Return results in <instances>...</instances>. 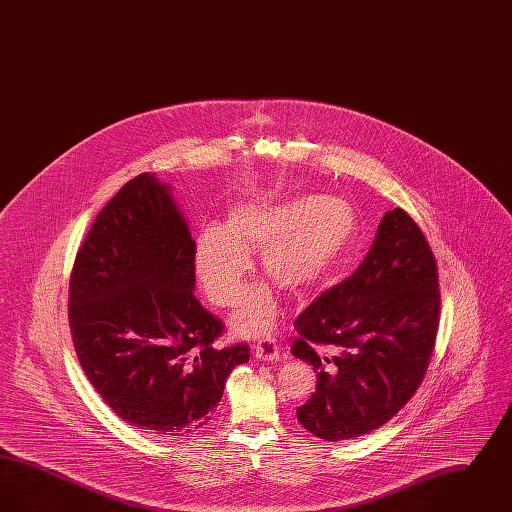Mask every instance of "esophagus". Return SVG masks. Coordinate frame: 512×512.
I'll list each match as a JSON object with an SVG mask.
<instances>
[{"label":"esophagus","instance_id":"obj_1","mask_svg":"<svg viewBox=\"0 0 512 512\" xmlns=\"http://www.w3.org/2000/svg\"><path fill=\"white\" fill-rule=\"evenodd\" d=\"M253 355L255 359L259 361H265V363H274L280 359V347L274 338H265V340L257 341L253 345Z\"/></svg>","mask_w":512,"mask_h":512}]
</instances>
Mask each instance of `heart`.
<instances>
[{
  "mask_svg": "<svg viewBox=\"0 0 512 512\" xmlns=\"http://www.w3.org/2000/svg\"><path fill=\"white\" fill-rule=\"evenodd\" d=\"M357 236L353 207L332 195H299L284 201L245 203L226 224H205L195 242L194 267L205 295L230 307L244 290L251 251L261 267L288 292H305L340 263ZM278 301L267 286L245 295L232 328L240 336H261L276 324Z\"/></svg>",
  "mask_w": 512,
  "mask_h": 512,
  "instance_id": "obj_1",
  "label": "heart"
}]
</instances>
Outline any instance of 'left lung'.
Wrapping results in <instances>:
<instances>
[{"instance_id":"left-lung-1","label":"left lung","mask_w":512,"mask_h":512,"mask_svg":"<svg viewBox=\"0 0 512 512\" xmlns=\"http://www.w3.org/2000/svg\"><path fill=\"white\" fill-rule=\"evenodd\" d=\"M439 322L436 259L403 209L384 215L365 261L297 320L292 353L313 365L317 391L299 424L326 441L359 438L413 397L434 351ZM317 344H334L326 358Z\"/></svg>"}]
</instances>
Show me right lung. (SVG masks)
Segmentation results:
<instances>
[{"label": "right lung", "mask_w": 512, "mask_h": 512, "mask_svg": "<svg viewBox=\"0 0 512 512\" xmlns=\"http://www.w3.org/2000/svg\"><path fill=\"white\" fill-rule=\"evenodd\" d=\"M195 242L171 186L140 174L94 220L69 286L74 351L130 426L178 438L211 420L245 343L217 349L222 322L195 299Z\"/></svg>", "instance_id": "add662e5"}]
</instances>
